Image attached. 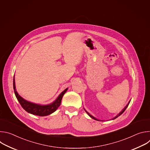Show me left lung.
Returning a JSON list of instances; mask_svg holds the SVG:
<instances>
[{
  "label": "left lung",
  "mask_w": 150,
  "mask_h": 150,
  "mask_svg": "<svg viewBox=\"0 0 150 150\" xmlns=\"http://www.w3.org/2000/svg\"><path fill=\"white\" fill-rule=\"evenodd\" d=\"M130 101H129V103H128V104H127V105H126V107H125V108H124V109H123V110H122V112H120V113H119V115H117V116H116V117H114V118H113V119H116V118H117V117H118V116H120V115H122V113H123V112H125V110H126V108H127V106H128V105H129V103H130ZM84 110H85V109H84ZM85 112H87V114H88V115H89V116H90V117H91V118H93V119H94V120H98V121H101V120H98V119H96V118H95V117H93V116H92V115H90V113H88V112H87V111H86V110H85Z\"/></svg>",
  "instance_id": "obj_1"
}]
</instances>
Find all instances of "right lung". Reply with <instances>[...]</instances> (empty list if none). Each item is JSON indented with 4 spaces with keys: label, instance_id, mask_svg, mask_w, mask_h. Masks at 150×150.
Masks as SVG:
<instances>
[{
    "label": "right lung",
    "instance_id": "obj_1",
    "mask_svg": "<svg viewBox=\"0 0 150 150\" xmlns=\"http://www.w3.org/2000/svg\"><path fill=\"white\" fill-rule=\"evenodd\" d=\"M13 86L15 96L17 100H18L19 103H20L21 105L22 106V108L28 113L39 116H47L54 112L60 105L61 101L63 95L65 94V93L68 90V88H66L58 96L57 99L52 103L47 105H41L31 103L24 100L23 97H21L16 91L14 78L13 81Z\"/></svg>",
    "mask_w": 150,
    "mask_h": 150
}]
</instances>
